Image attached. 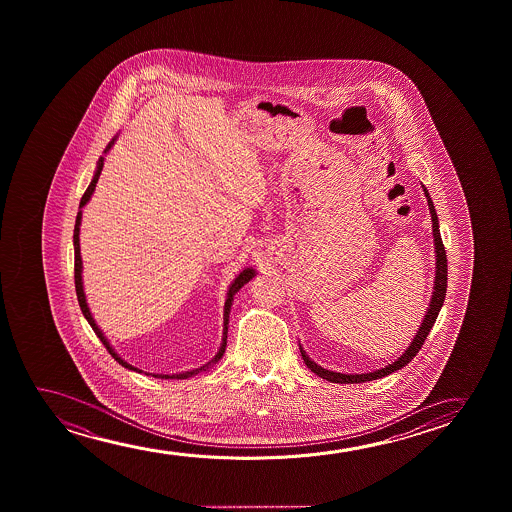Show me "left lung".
Listing matches in <instances>:
<instances>
[{"label": "left lung", "mask_w": 512, "mask_h": 512, "mask_svg": "<svg viewBox=\"0 0 512 512\" xmlns=\"http://www.w3.org/2000/svg\"><path fill=\"white\" fill-rule=\"evenodd\" d=\"M423 190H425V196H427L428 210H430V215H432L435 257H437V259H435V262H437L435 269H437V271H435L434 295H432V301H430V308H428L425 320H423L420 329H418V334L414 336L413 343L407 348L406 353H404L402 357L397 358L393 364L386 365L385 369H379V371L367 372V374H341V372L327 371V369H323L320 365H316L315 362L306 355V351L301 348L304 364L308 365V369L315 372L316 376L327 379L330 383H341V385H346V383H364V381H372V379L385 378L388 374H392V372L399 371L402 367H406V365L416 357V353L421 350V346H423L425 339H427L428 332L434 327L437 315H439V311H441L442 302H444V297H446V288H448V259H446V250H444V245H442L441 232H439V220H437L434 203H432V199L428 196V190L425 189V187H423Z\"/></svg>", "instance_id": "left-lung-1"}]
</instances>
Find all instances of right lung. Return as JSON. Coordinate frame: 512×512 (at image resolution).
Returning <instances> with one entry per match:
<instances>
[{
  "instance_id": "obj_1",
  "label": "right lung",
  "mask_w": 512,
  "mask_h": 512,
  "mask_svg": "<svg viewBox=\"0 0 512 512\" xmlns=\"http://www.w3.org/2000/svg\"><path fill=\"white\" fill-rule=\"evenodd\" d=\"M113 141H110L108 143V147H106L105 152H108L110 148H112ZM101 169H103V157L99 159L98 162V169H96V173H94V178H92L91 185L87 187V190L84 192V196H82V201H80V208H84L85 204H87V201L91 199L92 192H94V189H96V183H98L99 175H101ZM80 220H82V211H78L77 215V222H75V231H73V245H75V290H77V297H78V304H80V309H82V313H84L85 320L87 322L91 323L92 330L96 332V336L101 339V343L105 344L106 350H108V353L112 355L117 362H119L122 367H126V369H131V371H138L136 367H133V365L127 364V362H124L122 358L113 351L112 346H110V343H108V339H106L105 336H103V332L99 330L98 325H96V322H94V318H92L91 311H89V308H87V302H85V294H84V285H82V257H80V238H78V234H80ZM253 276H255V271L253 269H245V271H241V273L238 274V278L236 280L232 281L231 288H229V292H227V301H225L224 306V339H222V346H220V350H218L217 355H215V358L211 360L210 364H215V362H218L220 358H222V355L225 353V346H227V323H229V313H231V306L232 301H234V295L238 294L239 288L243 287L245 283H248V281L252 280ZM208 367V365H206ZM206 367H201V369H196V371L192 372H183V374H152L154 378H161V379H183V378H190V376H194V374H197L199 371H204ZM141 372V371H138Z\"/></svg>"
}]
</instances>
